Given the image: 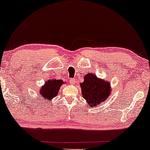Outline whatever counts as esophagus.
I'll return each mask as SVG.
<instances>
[{"label":"esophagus","instance_id":"1","mask_svg":"<svg viewBox=\"0 0 150 150\" xmlns=\"http://www.w3.org/2000/svg\"><path fill=\"white\" fill-rule=\"evenodd\" d=\"M75 79H74V78L70 79V83L71 84V85H75Z\"/></svg>","mask_w":150,"mask_h":150}]
</instances>
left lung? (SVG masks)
Returning <instances> with one entry per match:
<instances>
[{
    "instance_id": "8db88e82",
    "label": "left lung",
    "mask_w": 150,
    "mask_h": 150,
    "mask_svg": "<svg viewBox=\"0 0 150 150\" xmlns=\"http://www.w3.org/2000/svg\"><path fill=\"white\" fill-rule=\"evenodd\" d=\"M80 87L83 98L92 108L104 102L111 93L110 82L97 78L95 74H87Z\"/></svg>"
}]
</instances>
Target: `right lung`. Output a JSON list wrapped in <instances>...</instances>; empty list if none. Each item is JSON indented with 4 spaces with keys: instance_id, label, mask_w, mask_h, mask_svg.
Here are the masks:
<instances>
[{
    "instance_id": "add662e5",
    "label": "right lung",
    "mask_w": 150,
    "mask_h": 150,
    "mask_svg": "<svg viewBox=\"0 0 150 150\" xmlns=\"http://www.w3.org/2000/svg\"><path fill=\"white\" fill-rule=\"evenodd\" d=\"M62 84H64L62 80L56 79H50L45 82V85L40 88L39 94L42 98L41 100L50 101L51 99L56 97L58 94V91Z\"/></svg>"
}]
</instances>
